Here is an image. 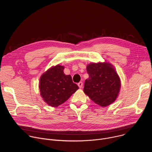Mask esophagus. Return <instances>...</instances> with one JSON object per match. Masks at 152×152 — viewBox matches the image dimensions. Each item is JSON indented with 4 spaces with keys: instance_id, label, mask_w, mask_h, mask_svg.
Listing matches in <instances>:
<instances>
[{
    "instance_id": "34e87169",
    "label": "esophagus",
    "mask_w": 152,
    "mask_h": 152,
    "mask_svg": "<svg viewBox=\"0 0 152 152\" xmlns=\"http://www.w3.org/2000/svg\"><path fill=\"white\" fill-rule=\"evenodd\" d=\"M77 86H79V87L80 88H81L82 87V86H83V83H82V82H79V83L77 84Z\"/></svg>"
}]
</instances>
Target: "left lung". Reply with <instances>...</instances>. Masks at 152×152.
Masks as SVG:
<instances>
[{
  "instance_id": "8db88e82",
  "label": "left lung",
  "mask_w": 152,
  "mask_h": 152,
  "mask_svg": "<svg viewBox=\"0 0 152 152\" xmlns=\"http://www.w3.org/2000/svg\"><path fill=\"white\" fill-rule=\"evenodd\" d=\"M89 75L85 81L84 92L101 107L113 103L121 87V79L114 66L109 62L90 63L87 66Z\"/></svg>"
}]
</instances>
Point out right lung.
Returning a JSON list of instances; mask_svg holds the SVG:
<instances>
[{
  "label": "right lung",
  "instance_id": "right-lung-1",
  "mask_svg": "<svg viewBox=\"0 0 152 152\" xmlns=\"http://www.w3.org/2000/svg\"><path fill=\"white\" fill-rule=\"evenodd\" d=\"M64 66H53L44 73L39 80V90L44 101L52 107L65 102L79 89L70 75L64 73Z\"/></svg>",
  "mask_w": 152,
  "mask_h": 152
}]
</instances>
